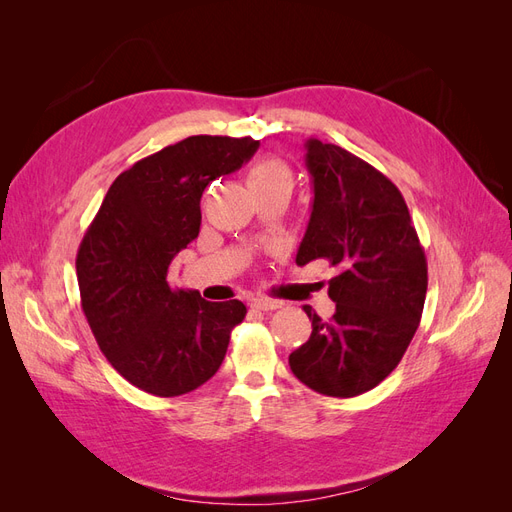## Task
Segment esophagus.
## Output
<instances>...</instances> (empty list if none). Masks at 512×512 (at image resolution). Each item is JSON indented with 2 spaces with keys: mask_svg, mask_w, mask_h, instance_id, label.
<instances>
[{
  "mask_svg": "<svg viewBox=\"0 0 512 512\" xmlns=\"http://www.w3.org/2000/svg\"><path fill=\"white\" fill-rule=\"evenodd\" d=\"M252 307L260 309V312H273V309L282 307V303L273 299H252Z\"/></svg>",
  "mask_w": 512,
  "mask_h": 512,
  "instance_id": "34e87169",
  "label": "esophagus"
}]
</instances>
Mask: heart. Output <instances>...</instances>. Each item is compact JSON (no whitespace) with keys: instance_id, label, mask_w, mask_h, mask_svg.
Returning a JSON list of instances; mask_svg holds the SVG:
<instances>
[{"instance_id":"heart-1","label":"heart","mask_w":512,"mask_h":512,"mask_svg":"<svg viewBox=\"0 0 512 512\" xmlns=\"http://www.w3.org/2000/svg\"><path fill=\"white\" fill-rule=\"evenodd\" d=\"M247 185L254 194L258 192H292L294 177L286 162L277 158H262L247 170Z\"/></svg>"}]
</instances>
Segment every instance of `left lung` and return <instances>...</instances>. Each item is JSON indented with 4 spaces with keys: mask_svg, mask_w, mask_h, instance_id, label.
Wrapping results in <instances>:
<instances>
[{
    "mask_svg": "<svg viewBox=\"0 0 512 512\" xmlns=\"http://www.w3.org/2000/svg\"><path fill=\"white\" fill-rule=\"evenodd\" d=\"M312 215L297 265L327 260L331 320L312 307V335L288 356L292 374L329 397H356L399 365L421 322L427 260L401 192L350 151L309 138Z\"/></svg>",
    "mask_w": 512,
    "mask_h": 512,
    "instance_id": "obj_1",
    "label": "left lung"
}]
</instances>
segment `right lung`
Wrapping results in <instances>:
<instances>
[{"instance_id":"obj_1","label":"right lung","mask_w":512,"mask_h":512,"mask_svg":"<svg viewBox=\"0 0 512 512\" xmlns=\"http://www.w3.org/2000/svg\"><path fill=\"white\" fill-rule=\"evenodd\" d=\"M252 138L190 136L113 181L76 254L81 305L104 356L138 389L185 395L220 369L241 301H205L168 284L173 258L198 237L200 196L258 151Z\"/></svg>"}]
</instances>
